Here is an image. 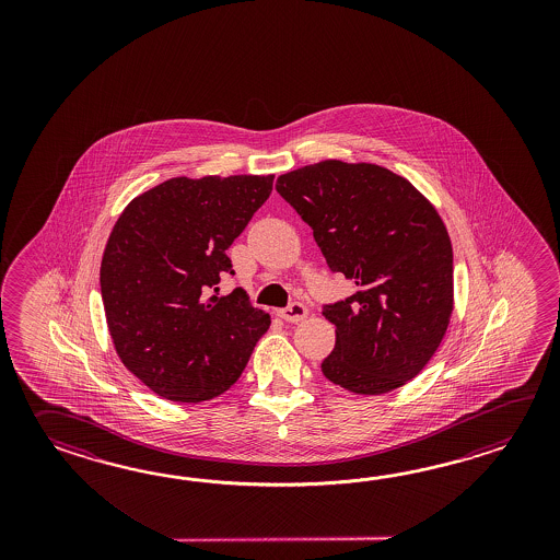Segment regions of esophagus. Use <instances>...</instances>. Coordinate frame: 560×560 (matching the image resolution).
<instances>
[{
  "mask_svg": "<svg viewBox=\"0 0 560 560\" xmlns=\"http://www.w3.org/2000/svg\"><path fill=\"white\" fill-rule=\"evenodd\" d=\"M278 316L285 322H300L308 316V308L304 304H300V302H292L290 306L278 310Z\"/></svg>",
  "mask_w": 560,
  "mask_h": 560,
  "instance_id": "esophagus-1",
  "label": "esophagus"
}]
</instances>
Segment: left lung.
I'll list each match as a JSON object with an SVG mask.
<instances>
[{"label":"left lung","mask_w":560,"mask_h":560,"mask_svg":"<svg viewBox=\"0 0 560 560\" xmlns=\"http://www.w3.org/2000/svg\"><path fill=\"white\" fill-rule=\"evenodd\" d=\"M276 190L312 228L330 270L357 284L322 310L336 326L322 374L369 396L405 386L453 316V244L441 214L408 179L369 162L298 167Z\"/></svg>","instance_id":"8db88e82"}]
</instances>
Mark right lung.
I'll use <instances>...</instances> for the list:
<instances>
[{
    "label": "right lung",
    "instance_id": "add662e5",
    "mask_svg": "<svg viewBox=\"0 0 560 560\" xmlns=\"http://www.w3.org/2000/svg\"><path fill=\"white\" fill-rule=\"evenodd\" d=\"M275 176L170 178L119 214L102 256L107 330L133 376L172 402H203L238 381L270 328L246 292L208 296L226 250L272 191Z\"/></svg>",
    "mask_w": 560,
    "mask_h": 560
}]
</instances>
